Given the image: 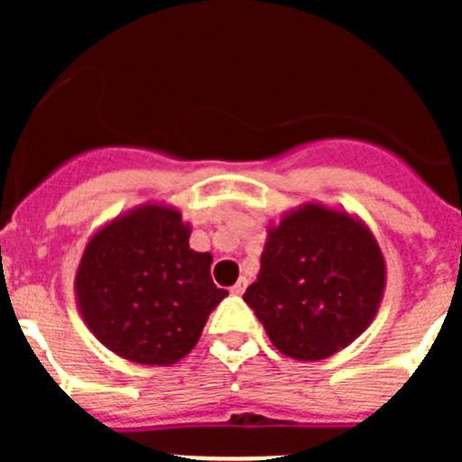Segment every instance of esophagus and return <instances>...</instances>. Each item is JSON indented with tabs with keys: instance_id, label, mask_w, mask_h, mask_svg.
<instances>
[{
	"instance_id": "esophagus-1",
	"label": "esophagus",
	"mask_w": 462,
	"mask_h": 462,
	"mask_svg": "<svg viewBox=\"0 0 462 462\" xmlns=\"http://www.w3.org/2000/svg\"><path fill=\"white\" fill-rule=\"evenodd\" d=\"M245 289H247V277H240V280L236 282L234 287H231V293L240 296V293H245Z\"/></svg>"
}]
</instances>
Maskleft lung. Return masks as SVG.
Returning <instances> with one entry per match:
<instances>
[{
	"label": "left lung",
	"mask_w": 462,
	"mask_h": 462,
	"mask_svg": "<svg viewBox=\"0 0 462 462\" xmlns=\"http://www.w3.org/2000/svg\"><path fill=\"white\" fill-rule=\"evenodd\" d=\"M383 289L386 261L368 224L308 201L268 224L259 275L243 298L275 349L321 361L373 324Z\"/></svg>",
	"instance_id": "1"
}]
</instances>
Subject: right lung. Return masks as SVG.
<instances>
[{
	"mask_svg": "<svg viewBox=\"0 0 462 462\" xmlns=\"http://www.w3.org/2000/svg\"><path fill=\"white\" fill-rule=\"evenodd\" d=\"M191 224L169 203H141L97 228L73 291L92 336L141 365H173L199 342L226 296L210 277V252L189 247Z\"/></svg>",
	"mask_w": 462,
	"mask_h": 462,
	"instance_id": "add662e5",
	"label": "right lung"
}]
</instances>
